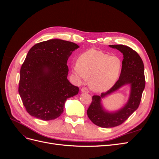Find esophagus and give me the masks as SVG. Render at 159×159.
<instances>
[{
  "label": "esophagus",
  "instance_id": "obj_1",
  "mask_svg": "<svg viewBox=\"0 0 159 159\" xmlns=\"http://www.w3.org/2000/svg\"><path fill=\"white\" fill-rule=\"evenodd\" d=\"M81 91L82 93H88L89 92V91H88V89L86 88H81Z\"/></svg>",
  "mask_w": 159,
  "mask_h": 159
}]
</instances>
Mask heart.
Returning <instances> with one entry per match:
<instances>
[{"label": "heart", "instance_id": "b5f03b06", "mask_svg": "<svg viewBox=\"0 0 159 159\" xmlns=\"http://www.w3.org/2000/svg\"><path fill=\"white\" fill-rule=\"evenodd\" d=\"M122 70V61L117 56L90 49L81 54L71 71L79 81L89 78L90 88L97 92L107 91L117 82Z\"/></svg>", "mask_w": 159, "mask_h": 159}]
</instances>
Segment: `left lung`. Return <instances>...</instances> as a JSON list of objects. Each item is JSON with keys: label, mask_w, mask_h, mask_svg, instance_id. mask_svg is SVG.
Wrapping results in <instances>:
<instances>
[{"label": "left lung", "mask_w": 159, "mask_h": 159, "mask_svg": "<svg viewBox=\"0 0 159 159\" xmlns=\"http://www.w3.org/2000/svg\"><path fill=\"white\" fill-rule=\"evenodd\" d=\"M109 46L118 50L123 55L121 74L118 81L107 92L93 96L92 102L87 111L91 121L96 125L103 128L116 127L125 121L139 107L145 87L144 64L137 53L131 48L121 44ZM127 84L130 87V93L124 106L114 112L105 110L101 102L102 99Z\"/></svg>", "instance_id": "left-lung-1"}]
</instances>
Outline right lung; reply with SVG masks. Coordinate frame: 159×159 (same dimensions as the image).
<instances>
[{"mask_svg": "<svg viewBox=\"0 0 159 159\" xmlns=\"http://www.w3.org/2000/svg\"><path fill=\"white\" fill-rule=\"evenodd\" d=\"M78 48L74 42L52 39L28 51L20 69L18 92L31 116L55 119L63 113L67 99L78 93V87L67 79V61Z\"/></svg>", "mask_w": 159, "mask_h": 159, "instance_id": "add662e5", "label": "right lung"}]
</instances>
